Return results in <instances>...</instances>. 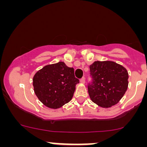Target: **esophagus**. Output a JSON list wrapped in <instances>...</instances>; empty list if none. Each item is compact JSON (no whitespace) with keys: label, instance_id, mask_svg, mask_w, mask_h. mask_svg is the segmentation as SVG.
Masks as SVG:
<instances>
[{"label":"esophagus","instance_id":"esophagus-1","mask_svg":"<svg viewBox=\"0 0 147 147\" xmlns=\"http://www.w3.org/2000/svg\"><path fill=\"white\" fill-rule=\"evenodd\" d=\"M85 77H82V79H80V82H81V83H82V84H84V83H85Z\"/></svg>","mask_w":147,"mask_h":147}]
</instances>
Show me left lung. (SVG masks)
Instances as JSON below:
<instances>
[{"instance_id": "8db88e82", "label": "left lung", "mask_w": 147, "mask_h": 147, "mask_svg": "<svg viewBox=\"0 0 147 147\" xmlns=\"http://www.w3.org/2000/svg\"><path fill=\"white\" fill-rule=\"evenodd\" d=\"M90 75L92 81L88 85L89 96L102 108L117 104L127 90V70L113 61H95L90 65Z\"/></svg>"}]
</instances>
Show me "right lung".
Segmentation results:
<instances>
[{
	"mask_svg": "<svg viewBox=\"0 0 147 147\" xmlns=\"http://www.w3.org/2000/svg\"><path fill=\"white\" fill-rule=\"evenodd\" d=\"M79 80L74 68L63 62L45 65L33 77L34 90L41 102L50 109H59L71 100Z\"/></svg>",
	"mask_w": 147,
	"mask_h": 147,
	"instance_id": "obj_1",
	"label": "right lung"
}]
</instances>
